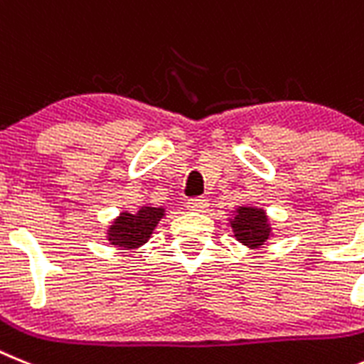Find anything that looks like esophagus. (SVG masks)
<instances>
[{
    "label": "esophagus",
    "mask_w": 364,
    "mask_h": 364,
    "mask_svg": "<svg viewBox=\"0 0 364 364\" xmlns=\"http://www.w3.org/2000/svg\"><path fill=\"white\" fill-rule=\"evenodd\" d=\"M186 208L192 210V213H205L208 208V200H205V198H192L186 203Z\"/></svg>",
    "instance_id": "obj_1"
}]
</instances>
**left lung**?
<instances>
[{
    "label": "left lung",
    "instance_id": "8db88e82",
    "mask_svg": "<svg viewBox=\"0 0 364 364\" xmlns=\"http://www.w3.org/2000/svg\"><path fill=\"white\" fill-rule=\"evenodd\" d=\"M232 235L242 245L249 249H258L269 242L273 236V227L267 213L258 207H236L232 218H229Z\"/></svg>",
    "mask_w": 364,
    "mask_h": 364
}]
</instances>
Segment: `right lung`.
<instances>
[{
	"label": "right lung",
	"mask_w": 364,
	"mask_h": 364,
	"mask_svg": "<svg viewBox=\"0 0 364 364\" xmlns=\"http://www.w3.org/2000/svg\"><path fill=\"white\" fill-rule=\"evenodd\" d=\"M166 216V208L143 205L137 213H121L106 230V240L113 247L139 249L151 238L157 223Z\"/></svg>",
	"instance_id": "1"
}]
</instances>
